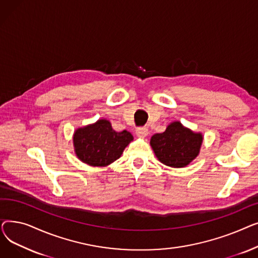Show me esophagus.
<instances>
[{"instance_id":"1","label":"esophagus","mask_w":258,"mask_h":258,"mask_svg":"<svg viewBox=\"0 0 258 258\" xmlns=\"http://www.w3.org/2000/svg\"><path fill=\"white\" fill-rule=\"evenodd\" d=\"M136 135L139 138H144L148 135V130L146 127H139L136 130Z\"/></svg>"}]
</instances>
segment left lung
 I'll list each match as a JSON object with an SVG mask.
<instances>
[{
	"label": "left lung",
	"instance_id": "1",
	"mask_svg": "<svg viewBox=\"0 0 258 258\" xmlns=\"http://www.w3.org/2000/svg\"><path fill=\"white\" fill-rule=\"evenodd\" d=\"M202 143V133L184 126L180 121H173L167 125L165 132L155 134L150 142L161 163L173 168L190 164L199 156Z\"/></svg>",
	"mask_w": 258,
	"mask_h": 258
}]
</instances>
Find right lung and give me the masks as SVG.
I'll return each instance as SVG.
<instances>
[{"mask_svg": "<svg viewBox=\"0 0 258 258\" xmlns=\"http://www.w3.org/2000/svg\"><path fill=\"white\" fill-rule=\"evenodd\" d=\"M133 139L130 132H116L110 121L99 119L95 123L75 130L74 153L90 166L104 167L119 159Z\"/></svg>", "mask_w": 258, "mask_h": 258, "instance_id": "add662e5", "label": "right lung"}]
</instances>
